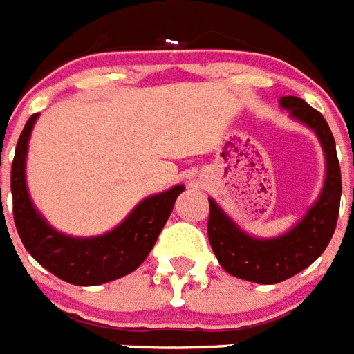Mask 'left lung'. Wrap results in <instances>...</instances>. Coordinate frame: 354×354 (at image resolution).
Here are the masks:
<instances>
[{
	"label": "left lung",
	"instance_id": "8db88e82",
	"mask_svg": "<svg viewBox=\"0 0 354 354\" xmlns=\"http://www.w3.org/2000/svg\"><path fill=\"white\" fill-rule=\"evenodd\" d=\"M279 106L292 120L315 131L324 149L325 180L318 199L305 216L281 236L254 237L239 228L216 201H210L208 239L226 272L254 283L274 285L292 278L322 256L335 234L340 212L342 175L335 137L322 113L298 97H281Z\"/></svg>",
	"mask_w": 354,
	"mask_h": 354
}]
</instances>
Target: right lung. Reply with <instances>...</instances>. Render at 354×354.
<instances>
[{
	"mask_svg": "<svg viewBox=\"0 0 354 354\" xmlns=\"http://www.w3.org/2000/svg\"><path fill=\"white\" fill-rule=\"evenodd\" d=\"M39 113L27 120L19 135L10 171L14 223L24 247L49 272L67 283L91 287L137 270L151 252L185 185L142 199L113 230L93 237L67 236L50 226L34 206L27 188L29 138ZM1 201V188H0Z\"/></svg>",
	"mask_w": 354,
	"mask_h": 354,
	"instance_id": "right-lung-1",
	"label": "right lung"
}]
</instances>
